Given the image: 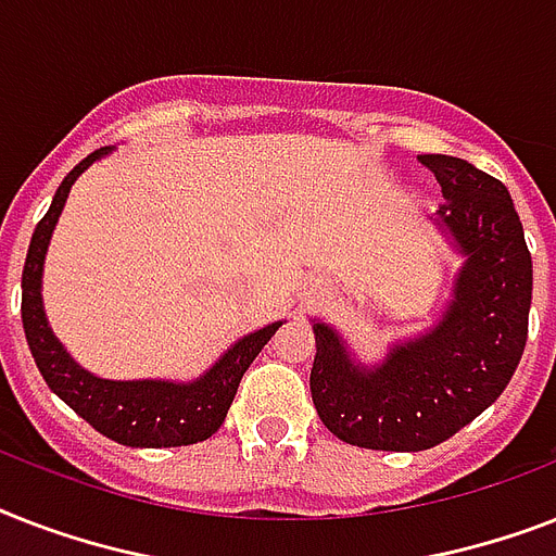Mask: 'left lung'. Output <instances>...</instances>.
<instances>
[{
	"label": "left lung",
	"instance_id": "left-lung-1",
	"mask_svg": "<svg viewBox=\"0 0 556 556\" xmlns=\"http://www.w3.org/2000/svg\"><path fill=\"white\" fill-rule=\"evenodd\" d=\"M418 161L441 185L435 225L465 265L441 320L378 366L357 364L338 331L314 323V409L355 447L418 453L447 441L505 392L526 352L534 270L508 187L453 155Z\"/></svg>",
	"mask_w": 556,
	"mask_h": 556
}]
</instances>
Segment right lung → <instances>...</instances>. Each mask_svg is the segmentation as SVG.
I'll use <instances>...</instances> for the list:
<instances>
[{
	"mask_svg": "<svg viewBox=\"0 0 556 556\" xmlns=\"http://www.w3.org/2000/svg\"><path fill=\"white\" fill-rule=\"evenodd\" d=\"M112 147L94 150L91 155L63 178L54 201L30 236L28 256L22 268V329L28 340L30 355L37 361L39 375L46 378L54 395H60L74 413L86 418L106 439L126 447H185L210 439L225 424V415L233 404L239 380L260 355L262 346L274 338L282 323H270L236 340L216 364L190 383L176 380H106L74 364V357L54 338L42 308V265L54 233V225L72 185L80 173L109 155Z\"/></svg>",
	"mask_w": 556,
	"mask_h": 556,
	"instance_id": "add662e5",
	"label": "right lung"
}]
</instances>
